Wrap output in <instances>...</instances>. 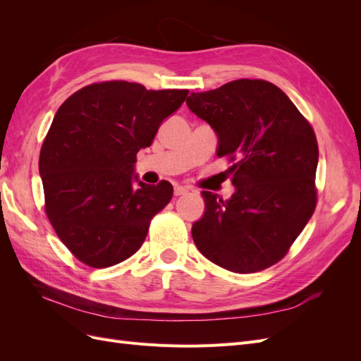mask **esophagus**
I'll return each mask as SVG.
<instances>
[{
  "mask_svg": "<svg viewBox=\"0 0 361 361\" xmlns=\"http://www.w3.org/2000/svg\"><path fill=\"white\" fill-rule=\"evenodd\" d=\"M187 192L188 190L185 187H180V185H176V187H174V195H176V197H179V195H185Z\"/></svg>",
  "mask_w": 361,
  "mask_h": 361,
  "instance_id": "1",
  "label": "esophagus"
}]
</instances>
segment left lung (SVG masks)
<instances>
[{"mask_svg": "<svg viewBox=\"0 0 361 361\" xmlns=\"http://www.w3.org/2000/svg\"><path fill=\"white\" fill-rule=\"evenodd\" d=\"M190 110L218 135L236 191L228 200L203 191L204 215L191 233L200 253L238 274L267 269L286 256L314 212L318 141L277 85L236 80L191 93Z\"/></svg>", "mask_w": 361, "mask_h": 361, "instance_id": "left-lung-1", "label": "left lung"}]
</instances>
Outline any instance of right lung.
I'll list each match as a JSON object with an SVG mask.
<instances>
[{"instance_id":"right-lung-1","label":"right lung","mask_w":361,"mask_h":361,"mask_svg":"<svg viewBox=\"0 0 361 361\" xmlns=\"http://www.w3.org/2000/svg\"><path fill=\"white\" fill-rule=\"evenodd\" d=\"M187 96L104 81L75 92L54 116L39 157L45 212L82 264L108 268L133 256L171 200L170 182L134 183L133 171L138 150Z\"/></svg>"}]
</instances>
